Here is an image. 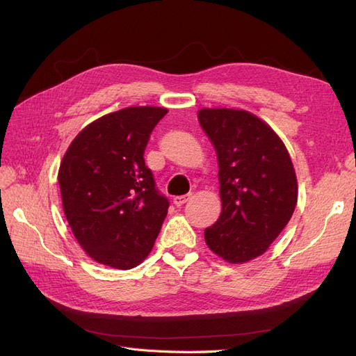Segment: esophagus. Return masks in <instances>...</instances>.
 Wrapping results in <instances>:
<instances>
[{"instance_id":"34e87169","label":"esophagus","mask_w":356,"mask_h":356,"mask_svg":"<svg viewBox=\"0 0 356 356\" xmlns=\"http://www.w3.org/2000/svg\"><path fill=\"white\" fill-rule=\"evenodd\" d=\"M191 199V195H184V196H177L174 197V204L175 207H182L186 202H188Z\"/></svg>"}]
</instances>
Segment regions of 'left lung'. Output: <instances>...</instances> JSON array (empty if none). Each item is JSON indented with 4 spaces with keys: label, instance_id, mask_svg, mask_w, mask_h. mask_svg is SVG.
<instances>
[{
    "label": "left lung",
    "instance_id": "left-lung-1",
    "mask_svg": "<svg viewBox=\"0 0 356 356\" xmlns=\"http://www.w3.org/2000/svg\"><path fill=\"white\" fill-rule=\"evenodd\" d=\"M218 157L221 213L204 229L209 250L230 264L263 255L293 217L298 184L284 141L245 110L200 108Z\"/></svg>",
    "mask_w": 356,
    "mask_h": 356
}]
</instances>
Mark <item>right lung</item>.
I'll return each instance as SVG.
<instances>
[{
    "instance_id": "obj_1",
    "label": "right lung",
    "mask_w": 356,
    "mask_h": 356,
    "mask_svg": "<svg viewBox=\"0 0 356 356\" xmlns=\"http://www.w3.org/2000/svg\"><path fill=\"white\" fill-rule=\"evenodd\" d=\"M168 113L127 106L89 123L60 161L62 207L74 238L92 260L120 270L152 252L169 202L159 195L144 152Z\"/></svg>"
}]
</instances>
